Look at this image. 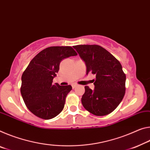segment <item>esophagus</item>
I'll list each match as a JSON object with an SVG mask.
<instances>
[{
  "label": "esophagus",
  "instance_id": "obj_1",
  "mask_svg": "<svg viewBox=\"0 0 150 150\" xmlns=\"http://www.w3.org/2000/svg\"><path fill=\"white\" fill-rule=\"evenodd\" d=\"M77 86V84H73V85H72V88H73V89H75V88Z\"/></svg>",
  "mask_w": 150,
  "mask_h": 150
}]
</instances>
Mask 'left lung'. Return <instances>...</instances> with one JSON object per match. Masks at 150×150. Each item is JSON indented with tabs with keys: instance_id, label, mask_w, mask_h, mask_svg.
Returning <instances> with one entry per match:
<instances>
[{
	"instance_id": "8db88e82",
	"label": "left lung",
	"mask_w": 150,
	"mask_h": 150,
	"mask_svg": "<svg viewBox=\"0 0 150 150\" xmlns=\"http://www.w3.org/2000/svg\"><path fill=\"white\" fill-rule=\"evenodd\" d=\"M85 61L87 75H96L94 90L85 86L81 102L84 108L97 116L108 115L121 103L125 93L126 76L117 59L97 45L73 46Z\"/></svg>"
}]
</instances>
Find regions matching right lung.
I'll list each match as a JSON object with an SVG mask.
<instances>
[{
  "label": "right lung",
  "mask_w": 150,
  "mask_h": 150,
  "mask_svg": "<svg viewBox=\"0 0 150 150\" xmlns=\"http://www.w3.org/2000/svg\"><path fill=\"white\" fill-rule=\"evenodd\" d=\"M77 55L69 46L50 47L38 53L24 71L21 80V96L27 108L37 117L50 120L63 109L71 85L53 83L63 59Z\"/></svg>",
  "instance_id": "obj_1"
}]
</instances>
